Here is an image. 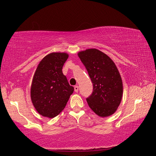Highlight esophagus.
Masks as SVG:
<instances>
[{"label":"esophagus","mask_w":156,"mask_h":156,"mask_svg":"<svg viewBox=\"0 0 156 156\" xmlns=\"http://www.w3.org/2000/svg\"><path fill=\"white\" fill-rule=\"evenodd\" d=\"M74 91H75V92H78V91H79V87L78 86H74Z\"/></svg>","instance_id":"34e87169"}]
</instances>
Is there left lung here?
<instances>
[{"label":"left lung","instance_id":"8db88e82","mask_svg":"<svg viewBox=\"0 0 156 156\" xmlns=\"http://www.w3.org/2000/svg\"><path fill=\"white\" fill-rule=\"evenodd\" d=\"M93 83V92L87 99L91 110L100 117L116 112L123 95V82L116 65L97 49L78 52Z\"/></svg>","mask_w":156,"mask_h":156}]
</instances>
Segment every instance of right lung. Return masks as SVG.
<instances>
[{"label": "right lung", "instance_id": "right-lung-1", "mask_svg": "<svg viewBox=\"0 0 156 156\" xmlns=\"http://www.w3.org/2000/svg\"><path fill=\"white\" fill-rule=\"evenodd\" d=\"M68 57L65 52L50 53L40 62L34 74L31 101L36 111L44 117L57 116L74 91L62 70Z\"/></svg>", "mask_w": 156, "mask_h": 156}]
</instances>
